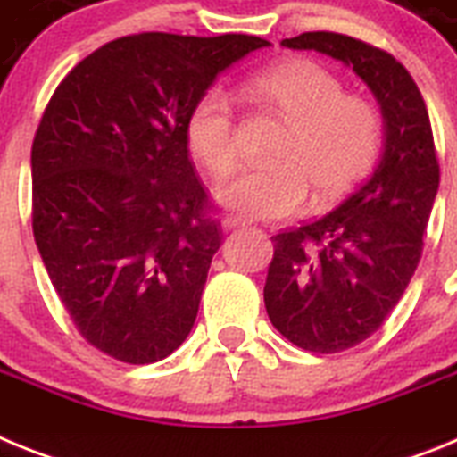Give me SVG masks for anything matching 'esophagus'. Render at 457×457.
Instances as JSON below:
<instances>
[{
  "label": "esophagus",
  "instance_id": "obj_1",
  "mask_svg": "<svg viewBox=\"0 0 457 457\" xmlns=\"http://www.w3.org/2000/svg\"><path fill=\"white\" fill-rule=\"evenodd\" d=\"M245 224H247V221L237 215H226L224 220H221V226H224L226 231H231V228H237V226H245Z\"/></svg>",
  "mask_w": 457,
  "mask_h": 457
}]
</instances>
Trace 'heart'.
Returning a JSON list of instances; mask_svg holds the SVG:
<instances>
[{
    "instance_id": "1",
    "label": "heart",
    "mask_w": 457,
    "mask_h": 457,
    "mask_svg": "<svg viewBox=\"0 0 457 457\" xmlns=\"http://www.w3.org/2000/svg\"><path fill=\"white\" fill-rule=\"evenodd\" d=\"M252 91L288 120L274 148V164L242 169L220 192L226 208L245 217L278 220L304 205L334 204L366 179L378 162L385 123L373 103L345 96L341 79L313 62H288L258 72ZM185 137L210 176L224 179L237 164L236 104L210 87L194 100Z\"/></svg>"
}]
</instances>
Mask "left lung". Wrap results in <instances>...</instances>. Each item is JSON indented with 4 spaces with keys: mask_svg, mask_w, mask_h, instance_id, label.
<instances>
[{
    "mask_svg": "<svg viewBox=\"0 0 457 457\" xmlns=\"http://www.w3.org/2000/svg\"><path fill=\"white\" fill-rule=\"evenodd\" d=\"M353 68L385 116V153L364 183L313 221L272 236L265 309L290 343L341 353L378 332L405 293L423 252L439 187L426 103L389 52L334 31L281 40Z\"/></svg>",
    "mask_w": 457,
    "mask_h": 457,
    "instance_id": "obj_1",
    "label": "left lung"
}]
</instances>
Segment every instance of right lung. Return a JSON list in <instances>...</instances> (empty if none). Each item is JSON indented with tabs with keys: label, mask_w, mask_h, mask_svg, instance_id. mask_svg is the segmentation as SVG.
<instances>
[{
	"label": "right lung",
	"mask_w": 457,
	"mask_h": 457,
	"mask_svg": "<svg viewBox=\"0 0 457 457\" xmlns=\"http://www.w3.org/2000/svg\"><path fill=\"white\" fill-rule=\"evenodd\" d=\"M258 36L132 34L52 93L31 146V226L68 316L93 348L153 364L187 338L221 245L185 120Z\"/></svg>",
	"instance_id": "1"
}]
</instances>
